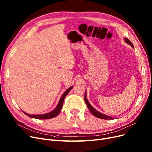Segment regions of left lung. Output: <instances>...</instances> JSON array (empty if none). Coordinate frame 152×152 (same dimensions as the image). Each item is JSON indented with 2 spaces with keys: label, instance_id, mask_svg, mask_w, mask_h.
<instances>
[{
  "label": "left lung",
  "instance_id": "8db88e82",
  "mask_svg": "<svg viewBox=\"0 0 152 152\" xmlns=\"http://www.w3.org/2000/svg\"><path fill=\"white\" fill-rule=\"evenodd\" d=\"M124 41H125L127 44H129L132 47L133 49H134V45H133L132 43L129 41V40L128 39L124 38ZM86 93H87V92H86H86H85V95H84V100H85V102H86V105H87V107H88L89 110H90V111H91V112L92 113V114L94 116H95V117H97V118H100V119H114V118L109 116L106 115H105V114L101 113L99 112V111H98L97 110H95V109L91 105V103H89V102L88 101V100H87V97H86V96H87V95H86Z\"/></svg>",
  "mask_w": 152,
  "mask_h": 152
}]
</instances>
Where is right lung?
<instances>
[{"label":"right lung","mask_w":152,"mask_h":152,"mask_svg":"<svg viewBox=\"0 0 152 152\" xmlns=\"http://www.w3.org/2000/svg\"><path fill=\"white\" fill-rule=\"evenodd\" d=\"M73 86H71L70 87H69V88L63 94L61 98L60 99V100L58 103L57 107H55V108L53 110L50 111V112L47 113H45V114H41V115H30V114H28V113L25 112V111L22 110L23 112L30 118L39 119H50V118H53L54 117H56L60 113V112L61 111V110L62 107H63V103L64 99H65V97L66 96V95L69 93V92L71 90V89L73 88Z\"/></svg>","instance_id":"add662e5"}]
</instances>
